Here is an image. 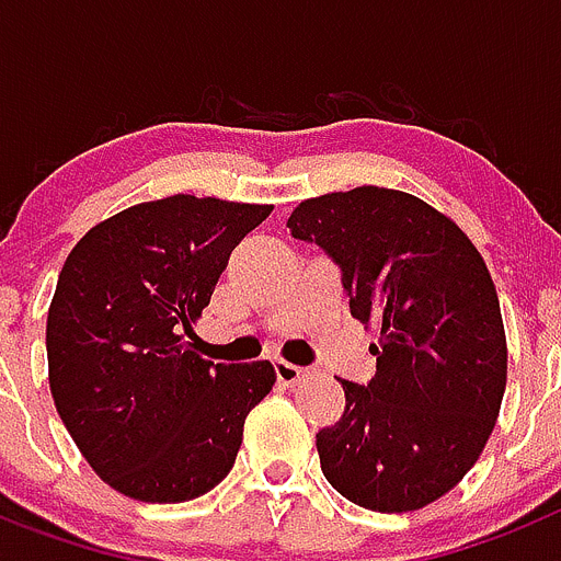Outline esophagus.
I'll use <instances>...</instances> for the list:
<instances>
[{
    "label": "esophagus",
    "mask_w": 561,
    "mask_h": 561,
    "mask_svg": "<svg viewBox=\"0 0 561 561\" xmlns=\"http://www.w3.org/2000/svg\"><path fill=\"white\" fill-rule=\"evenodd\" d=\"M274 369H276V378H279L282 387H296V383L308 381L310 375H313V369L296 367V364H287V362H276Z\"/></svg>",
    "instance_id": "obj_1"
}]
</instances>
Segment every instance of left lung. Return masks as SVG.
Wrapping results in <instances>:
<instances>
[{
    "mask_svg": "<svg viewBox=\"0 0 561 561\" xmlns=\"http://www.w3.org/2000/svg\"><path fill=\"white\" fill-rule=\"evenodd\" d=\"M287 228L333 256L350 313L378 333L367 387L339 378L347 407L316 435L321 471L369 511L435 503L485 449L505 392L508 347L483 256L446 214L396 188L310 197Z\"/></svg>",
    "mask_w": 561,
    "mask_h": 561,
    "instance_id": "obj_1",
    "label": "left lung"
}]
</instances>
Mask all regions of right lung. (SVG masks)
I'll use <instances>...</instances> for the list:
<instances>
[{
  "label": "right lung",
  "mask_w": 561,
  "mask_h": 561,
  "mask_svg": "<svg viewBox=\"0 0 561 561\" xmlns=\"http://www.w3.org/2000/svg\"><path fill=\"white\" fill-rule=\"evenodd\" d=\"M271 211L174 194L99 222L67 256L47 310L50 392L84 460L121 494L186 503L231 471L276 373L199 358L192 324Z\"/></svg>",
  "instance_id": "right-lung-1"
}]
</instances>
